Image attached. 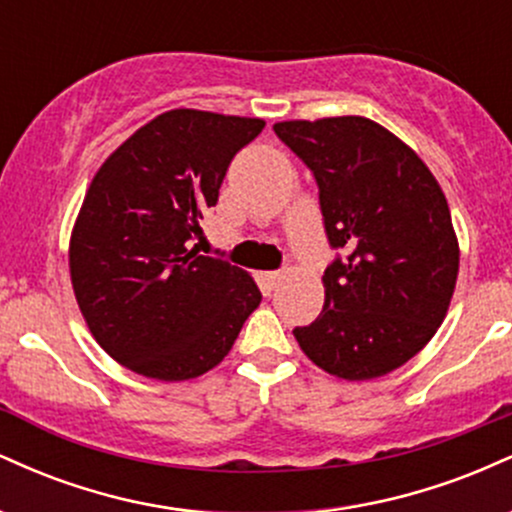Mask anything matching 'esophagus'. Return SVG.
<instances>
[{"label":"esophagus","instance_id":"esophagus-1","mask_svg":"<svg viewBox=\"0 0 512 512\" xmlns=\"http://www.w3.org/2000/svg\"><path fill=\"white\" fill-rule=\"evenodd\" d=\"M281 281H284V272H264L262 274V284L267 286L269 291L276 289V286H279Z\"/></svg>","mask_w":512,"mask_h":512}]
</instances>
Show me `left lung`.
Segmentation results:
<instances>
[{
    "label": "left lung",
    "instance_id": "obj_1",
    "mask_svg": "<svg viewBox=\"0 0 512 512\" xmlns=\"http://www.w3.org/2000/svg\"><path fill=\"white\" fill-rule=\"evenodd\" d=\"M281 139L313 170L332 248L325 308L296 327L303 354L342 380L404 366L448 315L460 243L438 180L390 129L361 115L286 120Z\"/></svg>",
    "mask_w": 512,
    "mask_h": 512
}]
</instances>
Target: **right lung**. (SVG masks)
<instances>
[{"label":"right lung","mask_w":512,"mask_h":512,"mask_svg":"<svg viewBox=\"0 0 512 512\" xmlns=\"http://www.w3.org/2000/svg\"><path fill=\"white\" fill-rule=\"evenodd\" d=\"M262 129L260 117L168 110L88 185L69 238L76 303L105 354L144 378L180 383L219 366L262 301L245 269L190 248L231 158Z\"/></svg>","instance_id":"obj_1"}]
</instances>
